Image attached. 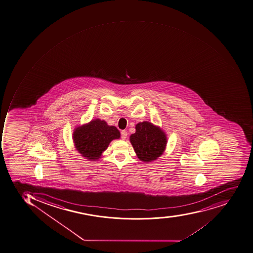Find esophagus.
<instances>
[{"label":"esophagus","instance_id":"1","mask_svg":"<svg viewBox=\"0 0 253 253\" xmlns=\"http://www.w3.org/2000/svg\"><path fill=\"white\" fill-rule=\"evenodd\" d=\"M121 136H122V139H126L127 136V131H126V130H123V131H122V132H121Z\"/></svg>","mask_w":253,"mask_h":253}]
</instances>
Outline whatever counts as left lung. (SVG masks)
<instances>
[{
    "mask_svg": "<svg viewBox=\"0 0 253 253\" xmlns=\"http://www.w3.org/2000/svg\"><path fill=\"white\" fill-rule=\"evenodd\" d=\"M130 142L139 160L150 163L163 155L167 143V135L151 122H139L135 132L130 136Z\"/></svg>",
    "mask_w": 253,
    "mask_h": 253,
    "instance_id": "left-lung-1",
    "label": "left lung"
}]
</instances>
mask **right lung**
Here are the masks:
<instances>
[{"label": "right lung", "mask_w": 253, "mask_h": 253, "mask_svg": "<svg viewBox=\"0 0 253 253\" xmlns=\"http://www.w3.org/2000/svg\"><path fill=\"white\" fill-rule=\"evenodd\" d=\"M119 130L108 126L105 121L93 120L79 126L73 132L75 147L83 157L90 161L98 160L113 139H119Z\"/></svg>", "instance_id": "right-lung-1"}]
</instances>
